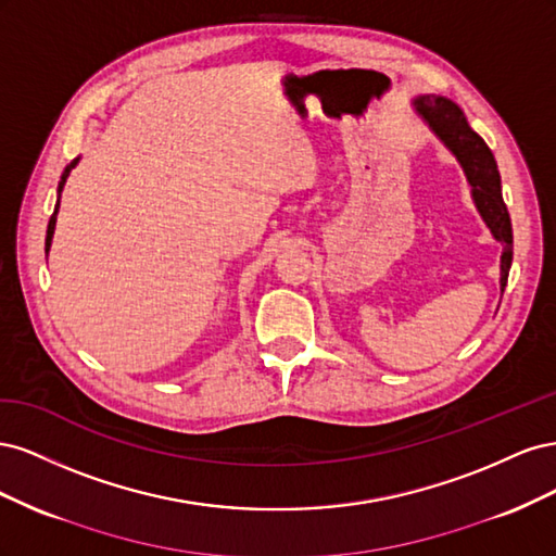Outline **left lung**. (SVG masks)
<instances>
[{"label": "left lung", "mask_w": 556, "mask_h": 556, "mask_svg": "<svg viewBox=\"0 0 556 556\" xmlns=\"http://www.w3.org/2000/svg\"><path fill=\"white\" fill-rule=\"evenodd\" d=\"M415 115L422 121L435 139L457 157L470 185V197L501 252V292L506 290L513 264V225L501 194V174L490 146L468 125L464 111L441 94H417L410 102Z\"/></svg>", "instance_id": "obj_1"}]
</instances>
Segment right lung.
<instances>
[{"instance_id": "obj_1", "label": "right lung", "mask_w": 556, "mask_h": 556, "mask_svg": "<svg viewBox=\"0 0 556 556\" xmlns=\"http://www.w3.org/2000/svg\"><path fill=\"white\" fill-rule=\"evenodd\" d=\"M78 160L80 157H76L72 164H66V169L62 172V178H60V182H58V204H55V211H53V215H50V223H48V231H46V257H48V250H50V243H53V233H55V223H58V211H60V197H62V190H64V182H66V178H70V174H72V169L74 166L78 164Z\"/></svg>"}]
</instances>
